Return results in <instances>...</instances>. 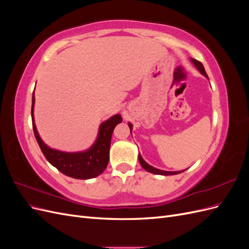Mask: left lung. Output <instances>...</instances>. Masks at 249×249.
<instances>
[{
  "label": "left lung",
  "instance_id": "left-lung-1",
  "mask_svg": "<svg viewBox=\"0 0 249 249\" xmlns=\"http://www.w3.org/2000/svg\"><path fill=\"white\" fill-rule=\"evenodd\" d=\"M190 61L191 63L195 66V69H196L202 76H205L208 80V74L206 73V71H205V67H203V65L197 61L196 59H193V58H190ZM127 124H129V127H130V131H131V134H132V130H133V124L131 123H127ZM138 160H139V163L141 166L143 167V169H145L146 171L150 172V173H154V175H160V176H173V175H178V173L183 172L185 170H182V171H166V170H161V169H158L154 166H152V165H149L147 162L144 161V159H143L142 156L140 155V153L138 154Z\"/></svg>",
  "mask_w": 249,
  "mask_h": 249
}]
</instances>
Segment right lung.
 Listing matches in <instances>:
<instances>
[{
    "label": "right lung",
    "instance_id": "obj_1",
    "mask_svg": "<svg viewBox=\"0 0 249 249\" xmlns=\"http://www.w3.org/2000/svg\"><path fill=\"white\" fill-rule=\"evenodd\" d=\"M35 95H32V124L35 138L46 159L63 175L78 179H89L100 176L109 162L111 137L114 127L123 122L120 114H115L105 120L99 127V133L93 144L81 152H63L52 148L40 138L34 120Z\"/></svg>",
    "mask_w": 249,
    "mask_h": 249
}]
</instances>
